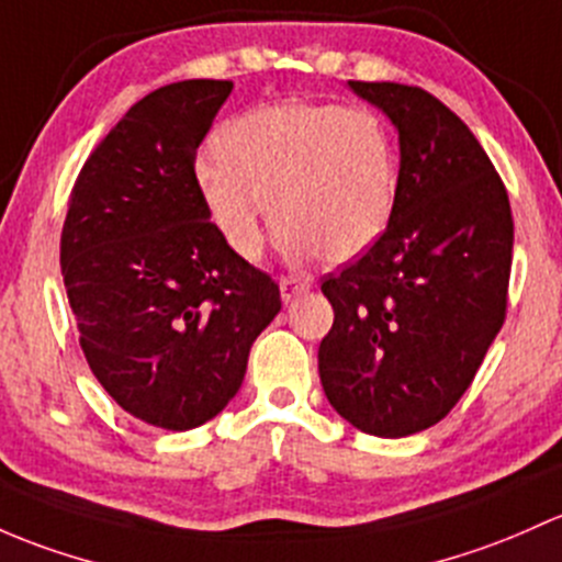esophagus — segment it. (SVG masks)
Instances as JSON below:
<instances>
[{
  "mask_svg": "<svg viewBox=\"0 0 562 562\" xmlns=\"http://www.w3.org/2000/svg\"><path fill=\"white\" fill-rule=\"evenodd\" d=\"M306 288H310V280H301V277H293V274L280 277V296H282V301L296 299L299 293L306 291Z\"/></svg>",
  "mask_w": 562,
  "mask_h": 562,
  "instance_id": "obj_1",
  "label": "esophagus"
}]
</instances>
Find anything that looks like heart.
<instances>
[{
  "mask_svg": "<svg viewBox=\"0 0 562 562\" xmlns=\"http://www.w3.org/2000/svg\"><path fill=\"white\" fill-rule=\"evenodd\" d=\"M217 161L199 164L204 206L226 245L256 261L266 204L291 256L345 263L387 232L398 153L376 112L282 102L234 117L215 137Z\"/></svg>",
  "mask_w": 562,
  "mask_h": 562,
  "instance_id": "heart-1",
  "label": "heart"
}]
</instances>
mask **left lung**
<instances>
[{"mask_svg":"<svg viewBox=\"0 0 562 562\" xmlns=\"http://www.w3.org/2000/svg\"><path fill=\"white\" fill-rule=\"evenodd\" d=\"M398 128L387 232L323 277L334 326L317 369L330 406L358 430L401 439L450 415L506 321L509 196L474 134L434 93L350 80Z\"/></svg>","mask_w":562,"mask_h":562,"instance_id":"obj_1","label":"left lung"}]
</instances>
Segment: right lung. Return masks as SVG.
I'll return each instance as SVG.
<instances>
[{"mask_svg":"<svg viewBox=\"0 0 562 562\" xmlns=\"http://www.w3.org/2000/svg\"><path fill=\"white\" fill-rule=\"evenodd\" d=\"M232 80H182L139 99L82 164L61 274L93 376L121 409L167 430L234 398L280 285L226 245L196 153Z\"/></svg>","mask_w":562,"mask_h":562,"instance_id":"1","label":"right lung"}]
</instances>
